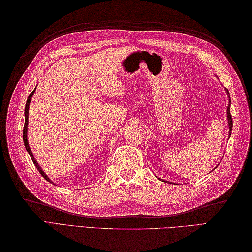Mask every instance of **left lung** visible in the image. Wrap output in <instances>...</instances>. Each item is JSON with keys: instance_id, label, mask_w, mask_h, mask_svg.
<instances>
[{"instance_id": "obj_1", "label": "left lung", "mask_w": 252, "mask_h": 252, "mask_svg": "<svg viewBox=\"0 0 252 252\" xmlns=\"http://www.w3.org/2000/svg\"><path fill=\"white\" fill-rule=\"evenodd\" d=\"M227 94H228V91H227ZM229 106H231V99H229V104H228V107H227V120H228V126H229V136H231L232 129H233V119H232L231 108H229Z\"/></svg>"}]
</instances>
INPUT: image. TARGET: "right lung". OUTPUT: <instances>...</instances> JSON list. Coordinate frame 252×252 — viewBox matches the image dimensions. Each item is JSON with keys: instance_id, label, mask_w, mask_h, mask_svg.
<instances>
[{"instance_id": "1", "label": "right lung", "mask_w": 252, "mask_h": 252, "mask_svg": "<svg viewBox=\"0 0 252 252\" xmlns=\"http://www.w3.org/2000/svg\"><path fill=\"white\" fill-rule=\"evenodd\" d=\"M34 91H35V89H34L33 91H32V92L30 93V95L28 96V99H27L26 107H25V126H24V131H23V138H24L25 147H26V149H27V152L29 153L30 157H31V159H32V161H33V163H34V165H35V168L37 169V171H39V172L41 173V175L43 176V178H44L46 181L51 182V180H50L49 178H47L46 174L43 172V171L41 170L39 163H37V162L35 161V159H34V157H33V155H32V153H31V149H30V147H29L28 140H27V130H28V111H29V104H30V100H31L32 95H33V93H34Z\"/></svg>"}]
</instances>
